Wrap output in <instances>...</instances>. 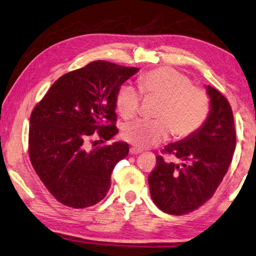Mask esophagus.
Segmentation results:
<instances>
[{"instance_id": "esophagus-1", "label": "esophagus", "mask_w": 256, "mask_h": 256, "mask_svg": "<svg viewBox=\"0 0 256 256\" xmlns=\"http://www.w3.org/2000/svg\"><path fill=\"white\" fill-rule=\"evenodd\" d=\"M142 150H140V148H136V147H131L130 148V152H131L132 155H136V154H139V152H141Z\"/></svg>"}]
</instances>
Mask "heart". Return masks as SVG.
<instances>
[{"label":"heart","instance_id":"1","mask_svg":"<svg viewBox=\"0 0 256 256\" xmlns=\"http://www.w3.org/2000/svg\"><path fill=\"white\" fill-rule=\"evenodd\" d=\"M139 88L124 84L115 98L117 112L123 118L138 115L142 94L158 98L156 120H136L122 131L123 138L138 148H148L166 140L170 133L178 139L196 134L207 122L210 114V98L207 92L193 86L188 74L171 66H160L139 77ZM143 93L141 94L140 92Z\"/></svg>","mask_w":256,"mask_h":256}]
</instances>
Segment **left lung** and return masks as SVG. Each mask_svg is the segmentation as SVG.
<instances>
[{"label":"left lung","mask_w":256,"mask_h":256,"mask_svg":"<svg viewBox=\"0 0 256 256\" xmlns=\"http://www.w3.org/2000/svg\"><path fill=\"white\" fill-rule=\"evenodd\" d=\"M210 114L196 134L162 150L180 164L156 156L148 177L152 202L170 215H185L206 204L222 182L236 150V128L226 98L208 86Z\"/></svg>","instance_id":"obj_1"}]
</instances>
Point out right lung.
<instances>
[{
	"label": "right lung",
	"instance_id": "1",
	"mask_svg": "<svg viewBox=\"0 0 256 256\" xmlns=\"http://www.w3.org/2000/svg\"><path fill=\"white\" fill-rule=\"evenodd\" d=\"M138 68L94 60L52 84L30 118L28 155L49 193L64 206L86 208L106 196L126 142L100 144L116 128L115 98ZM92 148H90V144Z\"/></svg>",
	"mask_w": 256,
	"mask_h": 256
}]
</instances>
